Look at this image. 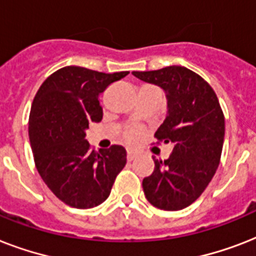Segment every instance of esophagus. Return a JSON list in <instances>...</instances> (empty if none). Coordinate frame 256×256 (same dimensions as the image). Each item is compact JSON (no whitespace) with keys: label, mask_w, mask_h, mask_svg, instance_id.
<instances>
[{"label":"esophagus","mask_w":256,"mask_h":256,"mask_svg":"<svg viewBox=\"0 0 256 256\" xmlns=\"http://www.w3.org/2000/svg\"><path fill=\"white\" fill-rule=\"evenodd\" d=\"M136 158V152H132V150H128V160H134Z\"/></svg>","instance_id":"34e87169"}]
</instances>
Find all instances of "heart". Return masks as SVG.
<instances>
[{
	"label": "heart",
	"instance_id": "1",
	"mask_svg": "<svg viewBox=\"0 0 256 256\" xmlns=\"http://www.w3.org/2000/svg\"><path fill=\"white\" fill-rule=\"evenodd\" d=\"M124 136H126V140H128V142L134 144V142H138L140 140H142V136H144V132H142V128H132L126 132Z\"/></svg>",
	"mask_w": 256,
	"mask_h": 256
}]
</instances>
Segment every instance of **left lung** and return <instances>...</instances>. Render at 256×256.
<instances>
[{
	"mask_svg": "<svg viewBox=\"0 0 256 256\" xmlns=\"http://www.w3.org/2000/svg\"><path fill=\"white\" fill-rule=\"evenodd\" d=\"M132 74L166 92L168 116L156 138L174 146L164 162L152 158L154 171L142 182L144 195L160 210H182L200 196L219 166L224 116L218 96L200 76L183 66Z\"/></svg>",
	"mask_w": 256,
	"mask_h": 256,
	"instance_id": "1",
	"label": "left lung"
}]
</instances>
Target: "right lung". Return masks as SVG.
<instances>
[{"label": "right lung", "mask_w": 256, "mask_h": 256, "mask_svg": "<svg viewBox=\"0 0 256 256\" xmlns=\"http://www.w3.org/2000/svg\"><path fill=\"white\" fill-rule=\"evenodd\" d=\"M128 74L66 66L46 78L34 96L29 138L36 168L52 192L69 206L92 208L104 202L126 164L124 148L112 144L94 152L86 130L102 120L100 92Z\"/></svg>", "instance_id": "add662e5"}]
</instances>
